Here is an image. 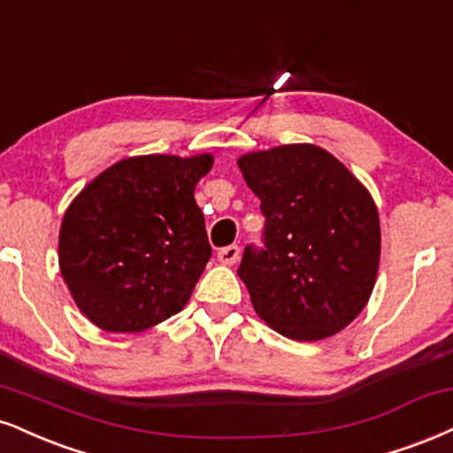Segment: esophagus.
Returning <instances> with one entry per match:
<instances>
[{"label": "esophagus", "mask_w": 453, "mask_h": 453, "mask_svg": "<svg viewBox=\"0 0 453 453\" xmlns=\"http://www.w3.org/2000/svg\"><path fill=\"white\" fill-rule=\"evenodd\" d=\"M238 255H241V249H238V244H230V247L219 249V253H217V259H219L221 264H226V265H234L238 261Z\"/></svg>", "instance_id": "1"}]
</instances>
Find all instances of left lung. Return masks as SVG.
Returning a JSON list of instances; mask_svg holds the SVG:
<instances>
[{"label":"left lung","instance_id":"1","mask_svg":"<svg viewBox=\"0 0 453 453\" xmlns=\"http://www.w3.org/2000/svg\"><path fill=\"white\" fill-rule=\"evenodd\" d=\"M261 200L264 249H244L241 276L255 312L280 335L316 342L361 314L380 265L372 194L319 145L296 143L238 157Z\"/></svg>","mask_w":453,"mask_h":453}]
</instances>
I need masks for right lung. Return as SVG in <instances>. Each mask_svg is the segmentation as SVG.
Segmentation results:
<instances>
[{
  "label": "right lung",
  "mask_w": 453,
  "mask_h": 453,
  "mask_svg": "<svg viewBox=\"0 0 453 453\" xmlns=\"http://www.w3.org/2000/svg\"><path fill=\"white\" fill-rule=\"evenodd\" d=\"M211 166V154L134 156L75 196L58 265L90 323L139 334L181 312L212 253L194 198Z\"/></svg>",
  "instance_id": "1"
}]
</instances>
